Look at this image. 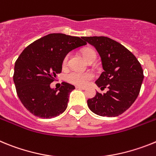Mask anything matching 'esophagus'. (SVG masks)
Returning a JSON list of instances; mask_svg holds the SVG:
<instances>
[{
	"mask_svg": "<svg viewBox=\"0 0 156 156\" xmlns=\"http://www.w3.org/2000/svg\"><path fill=\"white\" fill-rule=\"evenodd\" d=\"M76 89H82V90H85V89H86V87H83V86H76Z\"/></svg>",
	"mask_w": 156,
	"mask_h": 156,
	"instance_id": "1",
	"label": "esophagus"
}]
</instances>
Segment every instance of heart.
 <instances>
[{"label": "heart", "mask_w": 156, "mask_h": 156, "mask_svg": "<svg viewBox=\"0 0 156 156\" xmlns=\"http://www.w3.org/2000/svg\"><path fill=\"white\" fill-rule=\"evenodd\" d=\"M82 55L88 62L92 59H96L97 54L93 49L90 48H86L82 50ZM69 55H66L63 59V66H66L68 61ZM93 78V75L89 72H82L78 70H73L68 73L67 75V80L70 83L76 86H86L89 81Z\"/></svg>", "instance_id": "1"}]
</instances>
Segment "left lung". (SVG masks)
Masks as SVG:
<instances>
[{"mask_svg": "<svg viewBox=\"0 0 156 156\" xmlns=\"http://www.w3.org/2000/svg\"><path fill=\"white\" fill-rule=\"evenodd\" d=\"M93 45L101 57L104 71L96 81L98 87L108 88L106 93L97 92L87 101L93 113L115 117L122 114L136 101L144 79L140 62L133 54L116 41L108 37H83Z\"/></svg>", "mask_w": 156, "mask_h": 156, "instance_id": "obj_1", "label": "left lung"}]
</instances>
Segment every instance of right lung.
Instances as JSON below:
<instances>
[{
    "label": "right lung",
    "instance_id": "right-lung-1",
    "mask_svg": "<svg viewBox=\"0 0 156 156\" xmlns=\"http://www.w3.org/2000/svg\"><path fill=\"white\" fill-rule=\"evenodd\" d=\"M86 44L82 37L50 34L24 48L15 63L13 81L20 101L31 114L52 119L66 110L69 93L75 87L63 82L55 89L50 84L61 73L65 55Z\"/></svg>",
    "mask_w": 156,
    "mask_h": 156
}]
</instances>
